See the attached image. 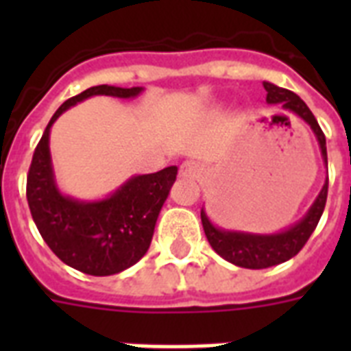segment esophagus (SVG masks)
Returning <instances> with one entry per match:
<instances>
[{
  "instance_id": "esophagus-1",
  "label": "esophagus",
  "mask_w": 351,
  "mask_h": 351,
  "mask_svg": "<svg viewBox=\"0 0 351 351\" xmlns=\"http://www.w3.org/2000/svg\"><path fill=\"white\" fill-rule=\"evenodd\" d=\"M200 173H202V165L195 160H187L180 165V176H184V178H198Z\"/></svg>"
}]
</instances>
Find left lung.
Returning <instances> with one entry per match:
<instances>
[{
	"instance_id": "1",
	"label": "left lung",
	"mask_w": 351,
	"mask_h": 351,
	"mask_svg": "<svg viewBox=\"0 0 351 351\" xmlns=\"http://www.w3.org/2000/svg\"><path fill=\"white\" fill-rule=\"evenodd\" d=\"M264 89L267 93V104H280L282 109L299 114L311 127V131L315 132L317 142L321 145L322 158H324V164L328 167L326 136H324V132L319 127L313 112L308 109V106L295 93L277 87V85L269 84V82H264ZM326 197L328 178L324 182V186H322L321 193H319V197L315 198L313 206L304 215V219L299 220L289 230L273 234H253L220 230L208 219L204 209L200 211V219H202L204 233L208 237L209 244L222 258H226L234 266L247 267V269H264V267L277 266V264L289 261L291 256L297 255L304 247V244L308 242L311 233L315 231L319 220H321L324 206H326Z\"/></svg>"
}]
</instances>
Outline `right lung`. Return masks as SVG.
I'll return each mask as SVG.
<instances>
[{
	"instance_id": "add662e5",
	"label": "right lung",
	"mask_w": 351,
	"mask_h": 351,
	"mask_svg": "<svg viewBox=\"0 0 351 351\" xmlns=\"http://www.w3.org/2000/svg\"><path fill=\"white\" fill-rule=\"evenodd\" d=\"M142 90V87L96 85L69 98L51 118L32 156L27 200L36 228L60 261L87 275H114L147 253L160 209L175 184L178 167L169 165L158 173L132 176L104 200H74L62 195L54 182L49 149L51 127L62 112L85 98L96 95L134 98Z\"/></svg>"
}]
</instances>
